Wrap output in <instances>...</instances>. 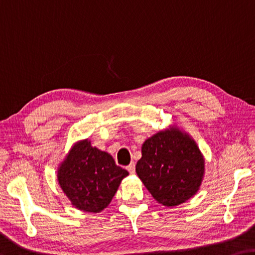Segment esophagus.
Returning <instances> with one entry per match:
<instances>
[{
  "label": "esophagus",
  "mask_w": 255,
  "mask_h": 255,
  "mask_svg": "<svg viewBox=\"0 0 255 255\" xmlns=\"http://www.w3.org/2000/svg\"><path fill=\"white\" fill-rule=\"evenodd\" d=\"M127 170L129 171V173H135V163L131 162L130 164L127 167Z\"/></svg>",
  "instance_id": "34e87169"
}]
</instances>
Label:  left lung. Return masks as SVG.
Instances as JSON below:
<instances>
[{"label":"left lung","mask_w":255,"mask_h":255,"mask_svg":"<svg viewBox=\"0 0 255 255\" xmlns=\"http://www.w3.org/2000/svg\"><path fill=\"white\" fill-rule=\"evenodd\" d=\"M136 173L156 202L176 207L199 191L204 157L195 140L172 127L145 140Z\"/></svg>","instance_id":"8db88e82"}]
</instances>
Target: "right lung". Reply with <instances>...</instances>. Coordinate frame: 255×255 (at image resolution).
Here are the masks:
<instances>
[{
	"label": "right lung",
	"instance_id": "obj_1",
	"mask_svg": "<svg viewBox=\"0 0 255 255\" xmlns=\"http://www.w3.org/2000/svg\"><path fill=\"white\" fill-rule=\"evenodd\" d=\"M128 171L117 165L109 153L79 140L58 169V181L71 204L85 212L107 208Z\"/></svg>",
	"mask_w": 255,
	"mask_h": 255
}]
</instances>
